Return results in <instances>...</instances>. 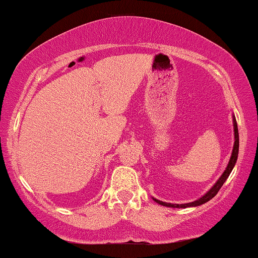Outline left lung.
I'll list each match as a JSON object with an SVG mask.
<instances>
[{
  "label": "left lung",
  "mask_w": 258,
  "mask_h": 258,
  "mask_svg": "<svg viewBox=\"0 0 258 258\" xmlns=\"http://www.w3.org/2000/svg\"><path fill=\"white\" fill-rule=\"evenodd\" d=\"M233 126H234V146H233V150H232V155H230V159H229V162H228L226 170H224V172L221 174L220 178L217 179V182L215 183L214 185L211 186V189H210L207 193H205L203 195V197L199 198L198 200L195 201H191V203H186V204H171V203H165V201H160L158 199H155V198H153V200L155 201V203H158L159 205H162V206H166V207H173V209H185V207H195V206H200L203 205V204L207 203L209 200H211L212 198L215 197L216 194L218 193V190L221 189V186L223 185V183L226 182L228 177H229L230 172L233 171L234 166H235L236 164V160H238V154H239V132H238V125H236V120H235V116L233 115Z\"/></svg>",
  "instance_id": "1"
}]
</instances>
